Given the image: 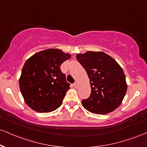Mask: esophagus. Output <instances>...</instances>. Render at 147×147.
Wrapping results in <instances>:
<instances>
[{
    "label": "esophagus",
    "instance_id": "obj_1",
    "mask_svg": "<svg viewBox=\"0 0 147 147\" xmlns=\"http://www.w3.org/2000/svg\"><path fill=\"white\" fill-rule=\"evenodd\" d=\"M74 87H75V88H77V87H78V83L75 82V84H74Z\"/></svg>",
    "mask_w": 147,
    "mask_h": 147
}]
</instances>
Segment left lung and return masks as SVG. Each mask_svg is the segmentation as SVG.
<instances>
[{
    "label": "left lung",
    "instance_id": "1",
    "mask_svg": "<svg viewBox=\"0 0 147 147\" xmlns=\"http://www.w3.org/2000/svg\"><path fill=\"white\" fill-rule=\"evenodd\" d=\"M90 79L91 94L82 100L85 109L106 114L119 107L126 94L127 84L123 68L102 51H88L76 55Z\"/></svg>",
    "mask_w": 147,
    "mask_h": 147
}]
</instances>
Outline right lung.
<instances>
[{"label":"right lung","instance_id":"add662e5","mask_svg":"<svg viewBox=\"0 0 147 147\" xmlns=\"http://www.w3.org/2000/svg\"><path fill=\"white\" fill-rule=\"evenodd\" d=\"M71 57L61 49H49L37 53L26 61L19 79L24 100L40 113L55 110L62 103L70 84L60 66Z\"/></svg>","mask_w":147,"mask_h":147}]
</instances>
